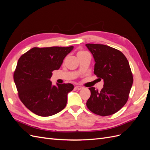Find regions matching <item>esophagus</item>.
<instances>
[{
  "instance_id": "1",
  "label": "esophagus",
  "mask_w": 150,
  "mask_h": 150,
  "mask_svg": "<svg viewBox=\"0 0 150 150\" xmlns=\"http://www.w3.org/2000/svg\"><path fill=\"white\" fill-rule=\"evenodd\" d=\"M75 88L77 89V90H80V89H82L83 88V87H82V86H77L75 87Z\"/></svg>"
}]
</instances>
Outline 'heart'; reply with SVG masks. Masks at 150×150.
I'll return each instance as SVG.
<instances>
[{
  "label": "heart",
  "instance_id": "obj_1",
  "mask_svg": "<svg viewBox=\"0 0 150 150\" xmlns=\"http://www.w3.org/2000/svg\"><path fill=\"white\" fill-rule=\"evenodd\" d=\"M85 53H88V52L83 51V50H80V51H79L78 52V56L80 55V54H85Z\"/></svg>",
  "mask_w": 150,
  "mask_h": 150
}]
</instances>
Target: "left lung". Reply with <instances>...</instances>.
I'll list each match as a JSON object with an SVG mask.
<instances>
[{"label":"left lung","instance_id":"obj_1","mask_svg":"<svg viewBox=\"0 0 150 150\" xmlns=\"http://www.w3.org/2000/svg\"><path fill=\"white\" fill-rule=\"evenodd\" d=\"M86 46L94 59V74L104 80V87L100 91L89 88L91 96L86 106L99 116L115 114L128 101L133 83L128 61L119 50L106 45L86 44Z\"/></svg>","mask_w":150,"mask_h":150}]
</instances>
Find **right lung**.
Here are the masks:
<instances>
[{
    "instance_id": "1",
    "label": "right lung",
    "mask_w": 150,
    "mask_h": 150,
    "mask_svg": "<svg viewBox=\"0 0 150 150\" xmlns=\"http://www.w3.org/2000/svg\"><path fill=\"white\" fill-rule=\"evenodd\" d=\"M73 47H35L18 60L13 72L18 96L34 114L50 116L66 107L67 94L74 89V86L71 83L53 86L50 79L52 71L59 69L64 57Z\"/></svg>"
}]
</instances>
